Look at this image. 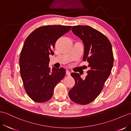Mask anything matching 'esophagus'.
Masks as SVG:
<instances>
[{"mask_svg":"<svg viewBox=\"0 0 131 131\" xmlns=\"http://www.w3.org/2000/svg\"><path fill=\"white\" fill-rule=\"evenodd\" d=\"M66 75L67 76H70V72L69 71V70H66Z\"/></svg>","mask_w":131,"mask_h":131,"instance_id":"esophagus-1","label":"esophagus"}]
</instances>
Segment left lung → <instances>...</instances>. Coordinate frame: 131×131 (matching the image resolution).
Here are the masks:
<instances>
[{
  "label": "left lung",
  "instance_id": "1",
  "mask_svg": "<svg viewBox=\"0 0 131 131\" xmlns=\"http://www.w3.org/2000/svg\"><path fill=\"white\" fill-rule=\"evenodd\" d=\"M71 30L84 43L83 60L89 62L90 69L85 80L78 73H71L75 85L69 91V96L77 104L88 105L100 95L111 72L113 64L112 45L105 35L89 26H73Z\"/></svg>",
  "mask_w": 131,
  "mask_h": 131
}]
</instances>
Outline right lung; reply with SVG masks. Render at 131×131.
<instances>
[{
	"instance_id": "1",
	"label": "right lung",
	"mask_w": 131,
	"mask_h": 131,
	"mask_svg": "<svg viewBox=\"0 0 131 131\" xmlns=\"http://www.w3.org/2000/svg\"><path fill=\"white\" fill-rule=\"evenodd\" d=\"M71 28L60 25L40 26L26 39L20 56V70L25 91L34 101L42 103L51 99L53 89L64 78V69L51 70L49 66V55L53 54L58 39Z\"/></svg>"
}]
</instances>
